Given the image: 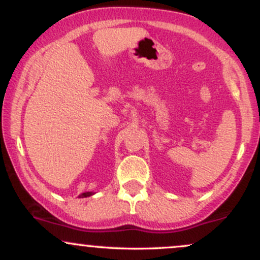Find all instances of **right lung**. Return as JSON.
Here are the masks:
<instances>
[{
  "instance_id": "add662e5",
  "label": "right lung",
  "mask_w": 260,
  "mask_h": 260,
  "mask_svg": "<svg viewBox=\"0 0 260 260\" xmlns=\"http://www.w3.org/2000/svg\"><path fill=\"white\" fill-rule=\"evenodd\" d=\"M92 194H95L94 192H85V193H82V194L79 196V198H86V197H90Z\"/></svg>"
}]
</instances>
